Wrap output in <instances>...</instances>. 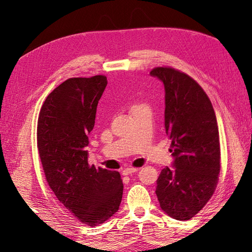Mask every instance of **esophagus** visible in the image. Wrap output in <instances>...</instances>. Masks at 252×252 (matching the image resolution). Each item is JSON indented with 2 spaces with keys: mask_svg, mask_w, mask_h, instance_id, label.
Returning <instances> with one entry per match:
<instances>
[{
  "mask_svg": "<svg viewBox=\"0 0 252 252\" xmlns=\"http://www.w3.org/2000/svg\"><path fill=\"white\" fill-rule=\"evenodd\" d=\"M138 171V168H126L122 171L123 175H130L132 173H135Z\"/></svg>",
  "mask_w": 252,
  "mask_h": 252,
  "instance_id": "obj_1",
  "label": "esophagus"
}]
</instances>
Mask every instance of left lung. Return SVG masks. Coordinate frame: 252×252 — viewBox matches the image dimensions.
Returning <instances> with one entry per match:
<instances>
[{
  "label": "left lung",
  "instance_id": "8db88e82",
  "mask_svg": "<svg viewBox=\"0 0 252 252\" xmlns=\"http://www.w3.org/2000/svg\"><path fill=\"white\" fill-rule=\"evenodd\" d=\"M164 85V127L174 158L157 180L160 208L175 220L196 216L215 192L220 173V140L215 110L205 91L170 67L151 71Z\"/></svg>",
  "mask_w": 252,
  "mask_h": 252
}]
</instances>
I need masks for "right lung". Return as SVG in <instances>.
Returning <instances> with one entry per match:
<instances>
[{
	"mask_svg": "<svg viewBox=\"0 0 252 252\" xmlns=\"http://www.w3.org/2000/svg\"><path fill=\"white\" fill-rule=\"evenodd\" d=\"M107 85L105 76L71 78L47 96L37 120V149L45 178L70 215L96 226L119 209L120 173L90 167L89 134Z\"/></svg>",
	"mask_w": 252,
	"mask_h": 252,
	"instance_id": "1",
	"label": "right lung"
}]
</instances>
